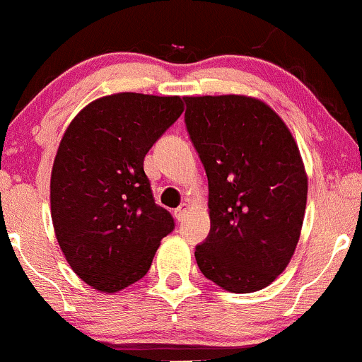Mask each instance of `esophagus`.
<instances>
[{
    "label": "esophagus",
    "instance_id": "obj_1",
    "mask_svg": "<svg viewBox=\"0 0 362 362\" xmlns=\"http://www.w3.org/2000/svg\"><path fill=\"white\" fill-rule=\"evenodd\" d=\"M187 211H189V202H182V204L177 208V211H175V216H177V220H184L185 213Z\"/></svg>",
    "mask_w": 362,
    "mask_h": 362
}]
</instances>
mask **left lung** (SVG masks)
Here are the masks:
<instances>
[{"mask_svg":"<svg viewBox=\"0 0 362 362\" xmlns=\"http://www.w3.org/2000/svg\"><path fill=\"white\" fill-rule=\"evenodd\" d=\"M185 123L209 185V237L196 249L208 280L257 292L291 263L303 230L308 173L280 115L244 94L185 96Z\"/></svg>","mask_w":362,"mask_h":362,"instance_id":"obj_1","label":"left lung"}]
</instances>
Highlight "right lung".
<instances>
[{
	"instance_id": "right-lung-1",
	"label": "right lung",
	"mask_w": 362,
	"mask_h": 362,
	"mask_svg": "<svg viewBox=\"0 0 362 362\" xmlns=\"http://www.w3.org/2000/svg\"><path fill=\"white\" fill-rule=\"evenodd\" d=\"M184 111L180 96L117 93L84 106L51 170V220L81 280L115 293L148 273L173 218L156 206L144 158Z\"/></svg>"
}]
</instances>
